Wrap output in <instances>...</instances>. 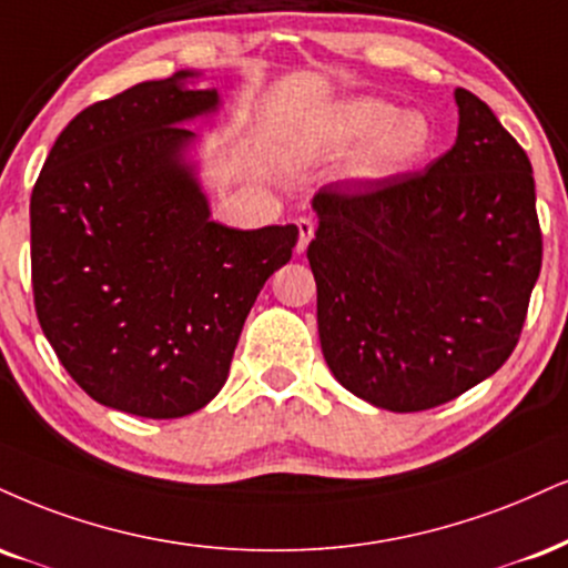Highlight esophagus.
Segmentation results:
<instances>
[{
    "mask_svg": "<svg viewBox=\"0 0 568 568\" xmlns=\"http://www.w3.org/2000/svg\"><path fill=\"white\" fill-rule=\"evenodd\" d=\"M296 227H298V245H296V251H298V254H304L306 245H310V241L314 237V222H312V219L302 216V219H296Z\"/></svg>",
    "mask_w": 568,
    "mask_h": 568,
    "instance_id": "obj_1",
    "label": "esophagus"
}]
</instances>
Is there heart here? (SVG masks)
<instances>
[{
  "label": "heart",
  "instance_id": "b5f03b06",
  "mask_svg": "<svg viewBox=\"0 0 568 568\" xmlns=\"http://www.w3.org/2000/svg\"><path fill=\"white\" fill-rule=\"evenodd\" d=\"M320 136L333 150L357 144L346 161V176L357 184H378L426 159L434 129L426 113L402 111L392 100L362 94L333 105Z\"/></svg>",
  "mask_w": 568,
  "mask_h": 568
}]
</instances>
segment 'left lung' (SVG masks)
Instances as JSON below:
<instances>
[{"mask_svg": "<svg viewBox=\"0 0 568 568\" xmlns=\"http://www.w3.org/2000/svg\"><path fill=\"white\" fill-rule=\"evenodd\" d=\"M455 102V145L426 172L312 197L306 258L325 362L392 413L444 405L500 371L542 266L524 148L468 89Z\"/></svg>", "mask_w": 568, "mask_h": 568, "instance_id": "1", "label": "left lung"}]
</instances>
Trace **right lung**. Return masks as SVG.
I'll use <instances>...</instances> for the list:
<instances>
[{
  "mask_svg": "<svg viewBox=\"0 0 568 568\" xmlns=\"http://www.w3.org/2000/svg\"><path fill=\"white\" fill-rule=\"evenodd\" d=\"M195 71L94 102L60 132L31 193V283L58 359L100 405L182 418L224 386L296 224L224 227L187 159V121L219 111Z\"/></svg>",
  "mask_w": 568,
  "mask_h": 568,
  "instance_id": "1",
  "label": "right lung"
}]
</instances>
